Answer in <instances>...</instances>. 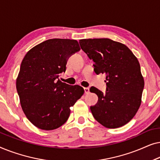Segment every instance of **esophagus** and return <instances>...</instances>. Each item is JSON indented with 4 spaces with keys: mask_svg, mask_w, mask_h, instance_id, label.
<instances>
[{
    "mask_svg": "<svg viewBox=\"0 0 160 160\" xmlns=\"http://www.w3.org/2000/svg\"><path fill=\"white\" fill-rule=\"evenodd\" d=\"M84 93L85 94H89V87H84Z\"/></svg>",
    "mask_w": 160,
    "mask_h": 160,
    "instance_id": "obj_1",
    "label": "esophagus"
}]
</instances>
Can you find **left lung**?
<instances>
[{
  "instance_id": "1",
  "label": "left lung",
  "mask_w": 160,
  "mask_h": 160,
  "mask_svg": "<svg viewBox=\"0 0 160 160\" xmlns=\"http://www.w3.org/2000/svg\"><path fill=\"white\" fill-rule=\"evenodd\" d=\"M79 43L94 62L95 73L106 76V93L95 87L89 89L98 97L90 106L94 118L107 128L124 125L141 103L144 80L138 60L127 46L109 38L82 39Z\"/></svg>"
}]
</instances>
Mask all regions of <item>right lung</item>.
<instances>
[{
    "mask_svg": "<svg viewBox=\"0 0 160 160\" xmlns=\"http://www.w3.org/2000/svg\"><path fill=\"white\" fill-rule=\"evenodd\" d=\"M80 50L77 41L49 39L32 48L22 61L17 90L23 112L39 129L52 130L68 119L71 110L84 92L78 85L59 79L68 58Z\"/></svg>",
    "mask_w": 160,
    "mask_h": 160,
    "instance_id": "1",
    "label": "right lung"
}]
</instances>
